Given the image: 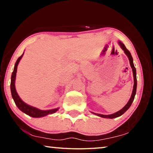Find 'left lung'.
Here are the masks:
<instances>
[{
    "label": "left lung",
    "instance_id": "left-lung-1",
    "mask_svg": "<svg viewBox=\"0 0 153 153\" xmlns=\"http://www.w3.org/2000/svg\"><path fill=\"white\" fill-rule=\"evenodd\" d=\"M119 45L120 46L121 48L124 51V53L126 55V56L128 57V59L129 61V64H130V66L132 69V72H133V76H134V86H133V90H132V93H131V97L129 98V100H128V102L127 104L124 106V107L121 108V110H120L117 112H116L115 113L111 114V115H102V114H98V113H95L91 112L92 114H94V115L98 116V117H102V118H107V119H113V118H116L120 117V116L122 115L123 114L126 112V111L128 109V108L130 107V106L132 104V102L134 100V97H135L136 93V88H137V79H136V70L135 67H134V65L133 63V58L131 55L130 52H129L128 49L126 48L125 45L121 42V41H119Z\"/></svg>",
    "mask_w": 153,
    "mask_h": 153
}]
</instances>
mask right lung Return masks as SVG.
Segmentation results:
<instances>
[{"label": "right lung", "mask_w": 153, "mask_h": 153, "mask_svg": "<svg viewBox=\"0 0 153 153\" xmlns=\"http://www.w3.org/2000/svg\"><path fill=\"white\" fill-rule=\"evenodd\" d=\"M24 54V53L22 54V55L20 57L17 59L16 63L15 64L14 69L12 73L11 78V92L12 98L14 100L15 105H17V107L20 111H22V112L27 114V115H28L32 117H35V118L42 117L48 115H51V114L56 113V111L59 109V107L53 108V109H50V110H40L39 108L32 107V106L26 104V103L24 102L22 99H21L19 96L18 95L17 92L16 91V89H15V79H16V74H17L18 64H19L20 60L22 59Z\"/></svg>", "instance_id": "add662e5"}]
</instances>
